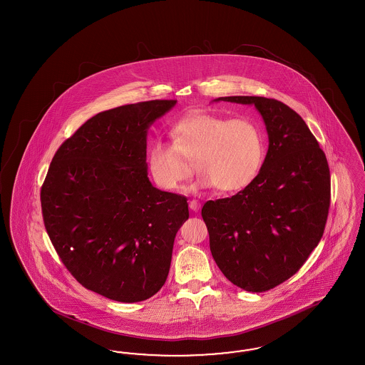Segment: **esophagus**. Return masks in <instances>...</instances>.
<instances>
[{"label":"esophagus","mask_w":365,"mask_h":365,"mask_svg":"<svg viewBox=\"0 0 365 365\" xmlns=\"http://www.w3.org/2000/svg\"><path fill=\"white\" fill-rule=\"evenodd\" d=\"M188 206H190V209L192 211H198L200 209V203H199L198 200H195V199H191L188 202Z\"/></svg>","instance_id":"obj_1"}]
</instances>
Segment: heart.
<instances>
[{
    "instance_id": "1",
    "label": "heart",
    "mask_w": 365,
    "mask_h": 365,
    "mask_svg": "<svg viewBox=\"0 0 365 365\" xmlns=\"http://www.w3.org/2000/svg\"><path fill=\"white\" fill-rule=\"evenodd\" d=\"M173 143L156 139L148 150L147 166L155 183L174 191L192 173L200 171L195 187L237 192L250 186L264 166L265 133L249 118L229 119L195 112L171 128Z\"/></svg>"
}]
</instances>
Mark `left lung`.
Segmentation results:
<instances>
[{
  "instance_id": "8db88e82",
  "label": "left lung",
  "mask_w": 365,
  "mask_h": 365,
  "mask_svg": "<svg viewBox=\"0 0 365 365\" xmlns=\"http://www.w3.org/2000/svg\"><path fill=\"white\" fill-rule=\"evenodd\" d=\"M217 100L255 104L269 135L255 182L202 207L211 255L222 273L243 290L261 293L296 274L320 242L331 206L329 166L307 123L282 101Z\"/></svg>"
}]
</instances>
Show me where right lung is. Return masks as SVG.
<instances>
[{
	"label": "right lung",
	"mask_w": 365,
	"mask_h": 365,
	"mask_svg": "<svg viewBox=\"0 0 365 365\" xmlns=\"http://www.w3.org/2000/svg\"><path fill=\"white\" fill-rule=\"evenodd\" d=\"M177 100L103 110L58 147L41 187L51 242L83 287L119 302L165 285L187 198L147 177V130Z\"/></svg>",
	"instance_id": "right-lung-1"
}]
</instances>
